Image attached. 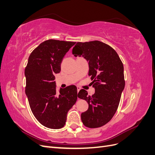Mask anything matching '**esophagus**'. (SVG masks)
I'll return each mask as SVG.
<instances>
[{
    "label": "esophagus",
    "mask_w": 155,
    "mask_h": 155,
    "mask_svg": "<svg viewBox=\"0 0 155 155\" xmlns=\"http://www.w3.org/2000/svg\"><path fill=\"white\" fill-rule=\"evenodd\" d=\"M77 89H78V92L80 91V89H81V88L79 87H77Z\"/></svg>",
    "instance_id": "34e87169"
}]
</instances>
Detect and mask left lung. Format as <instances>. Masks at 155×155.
<instances>
[{
  "mask_svg": "<svg viewBox=\"0 0 155 155\" xmlns=\"http://www.w3.org/2000/svg\"><path fill=\"white\" fill-rule=\"evenodd\" d=\"M72 54L88 62V76L95 89L92 96L83 89L78 93V97L88 104L81 114V121L87 127H100L112 118L118 107L125 87L123 63L113 48L99 41L78 42Z\"/></svg>",
  "mask_w": 155,
  "mask_h": 155,
  "instance_id": "1",
  "label": "left lung"
}]
</instances>
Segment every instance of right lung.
<instances>
[{
	"label": "right lung",
	"mask_w": 155,
	"mask_h": 155,
	"mask_svg": "<svg viewBox=\"0 0 155 155\" xmlns=\"http://www.w3.org/2000/svg\"><path fill=\"white\" fill-rule=\"evenodd\" d=\"M76 42L50 39L33 50L25 70L26 95L35 118L46 127L62 128L68 110L76 104L75 85L56 90L55 74L61 71L62 60Z\"/></svg>",
	"instance_id": "add662e5"
}]
</instances>
